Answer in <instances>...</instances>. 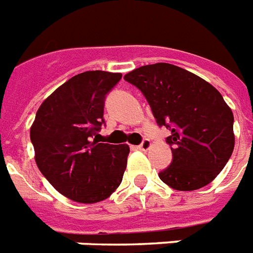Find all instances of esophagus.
Returning a JSON list of instances; mask_svg holds the SVG:
<instances>
[{
	"label": "esophagus",
	"mask_w": 253,
	"mask_h": 253,
	"mask_svg": "<svg viewBox=\"0 0 253 253\" xmlns=\"http://www.w3.org/2000/svg\"><path fill=\"white\" fill-rule=\"evenodd\" d=\"M151 145H152L151 140H148V138H144L141 144H140L137 148L140 149V151H148V149L151 148Z\"/></svg>",
	"instance_id": "esophagus-1"
}]
</instances>
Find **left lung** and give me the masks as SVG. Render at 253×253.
Here are the masks:
<instances>
[{
  "mask_svg": "<svg viewBox=\"0 0 253 253\" xmlns=\"http://www.w3.org/2000/svg\"><path fill=\"white\" fill-rule=\"evenodd\" d=\"M141 90L159 126H167L172 163L161 181L176 191L206 187L223 170L235 147L233 113L219 90L191 72L167 62L124 76Z\"/></svg>",
  "mask_w": 253,
  "mask_h": 253,
  "instance_id": "1",
  "label": "left lung"
}]
</instances>
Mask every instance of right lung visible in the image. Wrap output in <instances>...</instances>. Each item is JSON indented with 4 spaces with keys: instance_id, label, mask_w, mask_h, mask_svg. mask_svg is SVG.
<instances>
[{
    "instance_id": "add662e5",
    "label": "right lung",
    "mask_w": 253,
    "mask_h": 253,
    "mask_svg": "<svg viewBox=\"0 0 253 253\" xmlns=\"http://www.w3.org/2000/svg\"><path fill=\"white\" fill-rule=\"evenodd\" d=\"M121 73L89 70L72 77L41 104L30 128L36 164L70 200H105L123 181L129 147L93 140L104 124V102Z\"/></svg>"
}]
</instances>
